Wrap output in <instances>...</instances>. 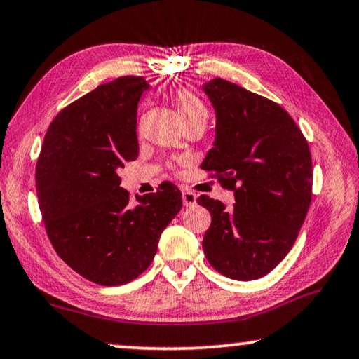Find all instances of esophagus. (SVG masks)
<instances>
[{
  "label": "esophagus",
  "instance_id": "esophagus-1",
  "mask_svg": "<svg viewBox=\"0 0 359 359\" xmlns=\"http://www.w3.org/2000/svg\"><path fill=\"white\" fill-rule=\"evenodd\" d=\"M183 204L184 207H192L196 204V194L189 189H183Z\"/></svg>",
  "mask_w": 359,
  "mask_h": 359
}]
</instances>
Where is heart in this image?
<instances>
[{
    "label": "heart",
    "instance_id": "1",
    "mask_svg": "<svg viewBox=\"0 0 359 359\" xmlns=\"http://www.w3.org/2000/svg\"><path fill=\"white\" fill-rule=\"evenodd\" d=\"M173 102L176 105L184 126L192 123H207V108L199 97L189 89H178L173 92Z\"/></svg>",
    "mask_w": 359,
    "mask_h": 359
}]
</instances>
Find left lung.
I'll return each mask as SVG.
<instances>
[{
  "mask_svg": "<svg viewBox=\"0 0 359 359\" xmlns=\"http://www.w3.org/2000/svg\"><path fill=\"white\" fill-rule=\"evenodd\" d=\"M204 92L215 108L214 147L202 170L235 191L233 209L202 194L212 215L202 248L217 272L256 280L283 261L313 197V160L294 119L278 103L217 79Z\"/></svg>",
  "mask_w": 359,
  "mask_h": 359,
  "instance_id": "obj_1",
  "label": "left lung"
}]
</instances>
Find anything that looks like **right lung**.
Returning <instances> with one entry per match:
<instances>
[{"label":"right lung","mask_w":359,"mask_h":359,"mask_svg":"<svg viewBox=\"0 0 359 359\" xmlns=\"http://www.w3.org/2000/svg\"><path fill=\"white\" fill-rule=\"evenodd\" d=\"M149 84L123 76L98 86L51 121L35 168L46 235L58 256L103 287L139 277L157 252L162 231L181 210V191L123 189L118 171L137 158V103Z\"/></svg>","instance_id":"right-lung-1"}]
</instances>
